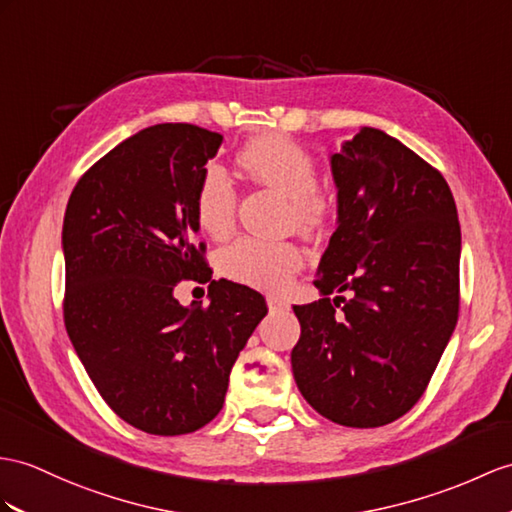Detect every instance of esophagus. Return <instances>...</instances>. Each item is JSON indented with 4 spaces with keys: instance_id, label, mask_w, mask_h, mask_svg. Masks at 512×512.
<instances>
[{
    "instance_id": "34e87169",
    "label": "esophagus",
    "mask_w": 512,
    "mask_h": 512,
    "mask_svg": "<svg viewBox=\"0 0 512 512\" xmlns=\"http://www.w3.org/2000/svg\"><path fill=\"white\" fill-rule=\"evenodd\" d=\"M267 306H269V313L271 315H278V313H286L289 310V302L282 297H276V295H269L267 297Z\"/></svg>"
}]
</instances>
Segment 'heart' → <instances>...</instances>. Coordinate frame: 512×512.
I'll use <instances>...</instances> for the list:
<instances>
[{
  "label": "heart",
  "instance_id": "b5f03b06",
  "mask_svg": "<svg viewBox=\"0 0 512 512\" xmlns=\"http://www.w3.org/2000/svg\"><path fill=\"white\" fill-rule=\"evenodd\" d=\"M236 162L254 182L289 199V223L302 234H319L334 215V199L321 191L313 154L282 134H267L243 145ZM236 186L217 162L202 169L193 193V213L202 230L226 236L234 226ZM304 265L293 241H260L239 236L219 249L217 269L223 278L258 291H282Z\"/></svg>",
  "mask_w": 512,
  "mask_h": 512
}]
</instances>
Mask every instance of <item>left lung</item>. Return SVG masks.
<instances>
[{
    "mask_svg": "<svg viewBox=\"0 0 512 512\" xmlns=\"http://www.w3.org/2000/svg\"><path fill=\"white\" fill-rule=\"evenodd\" d=\"M332 176L339 228L317 269L323 297L293 306V376L319 415L378 428L419 402L456 328L460 223L441 171L382 130L332 154Z\"/></svg>",
    "mask_w": 512,
    "mask_h": 512,
    "instance_id": "obj_1",
    "label": "left lung"
}]
</instances>
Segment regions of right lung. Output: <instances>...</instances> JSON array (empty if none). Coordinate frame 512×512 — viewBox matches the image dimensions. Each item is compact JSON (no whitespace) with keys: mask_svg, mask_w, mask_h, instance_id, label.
Returning <instances> with one entry per match:
<instances>
[{"mask_svg":"<svg viewBox=\"0 0 512 512\" xmlns=\"http://www.w3.org/2000/svg\"><path fill=\"white\" fill-rule=\"evenodd\" d=\"M221 141L191 123L145 128L84 171L67 204V334L104 402L147 434L213 421L236 356L267 315L263 295L230 280H211L208 307L172 295L182 279L213 276L193 193Z\"/></svg>","mask_w":512,"mask_h":512,"instance_id":"obj_1","label":"right lung"}]
</instances>
